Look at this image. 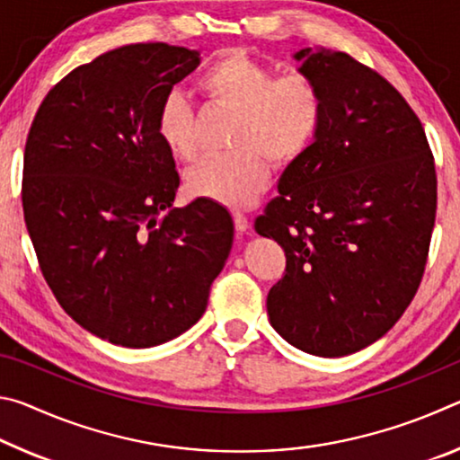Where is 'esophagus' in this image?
<instances>
[{"mask_svg": "<svg viewBox=\"0 0 460 460\" xmlns=\"http://www.w3.org/2000/svg\"><path fill=\"white\" fill-rule=\"evenodd\" d=\"M233 219H235V229L237 231H241V233L249 231V219H247L243 211H233Z\"/></svg>", "mask_w": 460, "mask_h": 460, "instance_id": "34e87169", "label": "esophagus"}]
</instances>
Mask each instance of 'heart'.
<instances>
[{
  "instance_id": "1",
  "label": "heart",
  "mask_w": 460,
  "mask_h": 460,
  "mask_svg": "<svg viewBox=\"0 0 460 460\" xmlns=\"http://www.w3.org/2000/svg\"><path fill=\"white\" fill-rule=\"evenodd\" d=\"M197 91L208 103L235 113L229 154L199 162L186 174V189L200 199L243 207L260 197L270 160L284 168L314 144L324 119V93L306 73L279 75L245 52L231 50L199 76ZM155 134L178 162L199 154L186 101L170 95L158 109Z\"/></svg>"
}]
</instances>
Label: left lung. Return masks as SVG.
I'll list each match as a JSON object with an SVG mask.
<instances>
[{"label":"left lung","instance_id":"obj_1","mask_svg":"<svg viewBox=\"0 0 460 460\" xmlns=\"http://www.w3.org/2000/svg\"><path fill=\"white\" fill-rule=\"evenodd\" d=\"M324 93L310 150L286 168L253 227L286 253L270 323L310 355L371 345L422 282L436 219V166L402 93L349 54H296Z\"/></svg>","mask_w":460,"mask_h":460}]
</instances>
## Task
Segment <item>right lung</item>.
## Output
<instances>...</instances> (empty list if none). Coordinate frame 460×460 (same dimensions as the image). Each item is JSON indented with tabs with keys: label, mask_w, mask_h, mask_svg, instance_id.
<instances>
[{
	"label": "right lung",
	"mask_w": 460,
	"mask_h": 460,
	"mask_svg": "<svg viewBox=\"0 0 460 460\" xmlns=\"http://www.w3.org/2000/svg\"><path fill=\"white\" fill-rule=\"evenodd\" d=\"M199 52L129 44L73 68L28 131L22 207L46 284L83 329L121 347L178 337L208 305L233 243L227 208L172 207L181 176L158 109Z\"/></svg>",
	"instance_id": "add662e5"
}]
</instances>
